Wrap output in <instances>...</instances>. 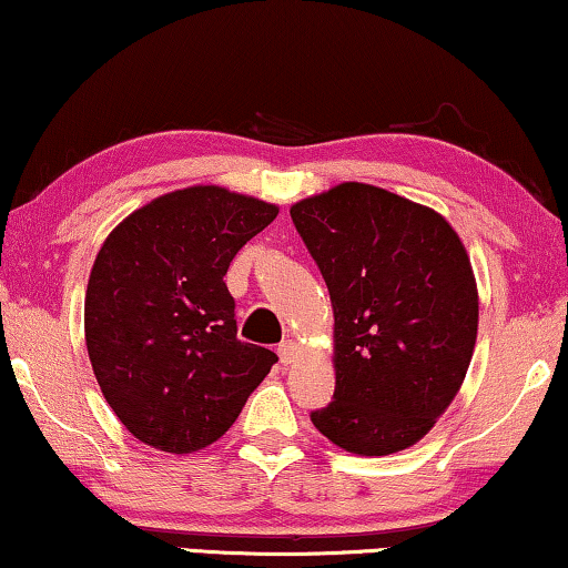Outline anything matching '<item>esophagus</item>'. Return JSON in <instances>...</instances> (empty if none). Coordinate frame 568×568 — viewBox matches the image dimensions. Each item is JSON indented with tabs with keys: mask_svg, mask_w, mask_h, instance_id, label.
Returning <instances> with one entry per match:
<instances>
[{
	"mask_svg": "<svg viewBox=\"0 0 568 568\" xmlns=\"http://www.w3.org/2000/svg\"><path fill=\"white\" fill-rule=\"evenodd\" d=\"M277 354H281L283 365H293V362L298 359V344H295L293 338H285V342L277 346Z\"/></svg>",
	"mask_w": 568,
	"mask_h": 568,
	"instance_id": "obj_1",
	"label": "esophagus"
}]
</instances>
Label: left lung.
I'll return each instance as SVG.
<instances>
[{
	"label": "left lung",
	"instance_id": "left-lung-1",
	"mask_svg": "<svg viewBox=\"0 0 568 568\" xmlns=\"http://www.w3.org/2000/svg\"><path fill=\"white\" fill-rule=\"evenodd\" d=\"M334 308V400L311 420L359 456L420 442L452 405L477 342L479 295L442 214L367 183L291 206Z\"/></svg>",
	"mask_w": 568,
	"mask_h": 568
}]
</instances>
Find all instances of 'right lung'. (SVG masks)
<instances>
[{
  "label": "right lung",
  "instance_id": "right-lung-1",
  "mask_svg": "<svg viewBox=\"0 0 568 568\" xmlns=\"http://www.w3.org/2000/svg\"><path fill=\"white\" fill-rule=\"evenodd\" d=\"M277 206L191 185L132 211L106 236L83 303L87 349L109 408L134 438L191 454L222 438L275 352L236 338L224 275Z\"/></svg>",
  "mask_w": 568,
  "mask_h": 568
}]
</instances>
